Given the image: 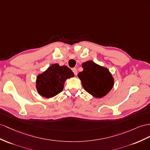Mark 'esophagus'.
I'll return each instance as SVG.
<instances>
[{
  "mask_svg": "<svg viewBox=\"0 0 150 150\" xmlns=\"http://www.w3.org/2000/svg\"><path fill=\"white\" fill-rule=\"evenodd\" d=\"M72 71H73V72L74 73V74H75V75H77V74H78V71H77V69H76V68H72Z\"/></svg>",
  "mask_w": 150,
  "mask_h": 150,
  "instance_id": "1",
  "label": "esophagus"
}]
</instances>
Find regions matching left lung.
<instances>
[{"label": "left lung", "mask_w": 150, "mask_h": 150, "mask_svg": "<svg viewBox=\"0 0 150 150\" xmlns=\"http://www.w3.org/2000/svg\"><path fill=\"white\" fill-rule=\"evenodd\" d=\"M83 70L78 76L83 89L94 97L100 98L108 94L113 86L114 80L108 69L92 61L82 64Z\"/></svg>", "instance_id": "left-lung-1"}]
</instances>
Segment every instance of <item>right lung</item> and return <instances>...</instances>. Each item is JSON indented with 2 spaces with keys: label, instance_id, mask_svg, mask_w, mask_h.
Instances as JSON below:
<instances>
[{
  "label": "right lung",
  "instance_id": "right-lung-1",
  "mask_svg": "<svg viewBox=\"0 0 150 150\" xmlns=\"http://www.w3.org/2000/svg\"><path fill=\"white\" fill-rule=\"evenodd\" d=\"M72 76H74V74L68 67L54 64L43 74L37 76L36 87L38 93L46 98L55 96L63 91L65 80Z\"/></svg>",
  "mask_w": 150,
  "mask_h": 150
}]
</instances>
